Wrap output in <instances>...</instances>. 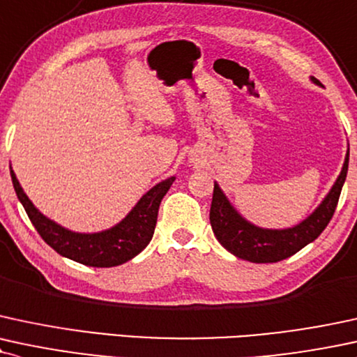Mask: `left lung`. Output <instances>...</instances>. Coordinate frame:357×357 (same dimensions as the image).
<instances>
[{
	"instance_id": "obj_1",
	"label": "left lung",
	"mask_w": 357,
	"mask_h": 357,
	"mask_svg": "<svg viewBox=\"0 0 357 357\" xmlns=\"http://www.w3.org/2000/svg\"><path fill=\"white\" fill-rule=\"evenodd\" d=\"M312 81L321 84L316 78H312ZM347 165H349V149H347L344 166L337 181L334 183L333 190L324 197L319 208L307 220L289 229H261L248 222L229 204L220 186L214 183L211 211H209L214 236L231 255L251 261V263H278V261L291 257L309 243L314 241L329 225L331 218L336 211L342 184L346 181Z\"/></svg>"
}]
</instances>
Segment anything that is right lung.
I'll use <instances>...</instances> for the list:
<instances>
[{
  "label": "right lung",
  "instance_id": "add662e5",
  "mask_svg": "<svg viewBox=\"0 0 357 357\" xmlns=\"http://www.w3.org/2000/svg\"><path fill=\"white\" fill-rule=\"evenodd\" d=\"M11 181L34 229L58 255L93 268H113L132 259L151 241L161 199L171 188L174 178L165 179L146 192L119 225L94 234L73 233L43 216L21 190L13 169Z\"/></svg>",
  "mask_w": 357,
  "mask_h": 357
}]
</instances>
